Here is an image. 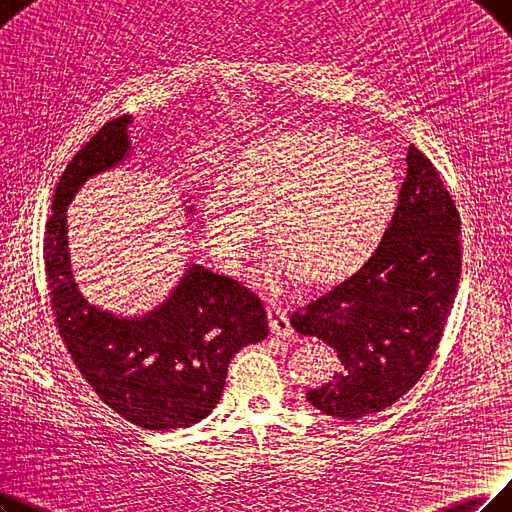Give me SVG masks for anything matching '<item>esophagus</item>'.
I'll list each match as a JSON object with an SVG mask.
<instances>
[{"label": "esophagus", "mask_w": 512, "mask_h": 512, "mask_svg": "<svg viewBox=\"0 0 512 512\" xmlns=\"http://www.w3.org/2000/svg\"><path fill=\"white\" fill-rule=\"evenodd\" d=\"M269 321H271L273 336H277V338H294L296 336L288 315H285L281 309H277V306H269Z\"/></svg>", "instance_id": "obj_1"}]
</instances>
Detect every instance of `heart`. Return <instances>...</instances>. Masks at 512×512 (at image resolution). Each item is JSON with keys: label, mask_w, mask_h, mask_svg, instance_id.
I'll use <instances>...</instances> for the list:
<instances>
[{"label": "heart", "mask_w": 512, "mask_h": 512, "mask_svg": "<svg viewBox=\"0 0 512 512\" xmlns=\"http://www.w3.org/2000/svg\"><path fill=\"white\" fill-rule=\"evenodd\" d=\"M399 182L380 149L338 130H292L241 147L203 201L210 248L224 271H239L264 218L273 248L258 277L281 288L330 283L357 269L380 243Z\"/></svg>", "instance_id": "b5f03b06"}]
</instances>
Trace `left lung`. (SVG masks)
I'll list each match as a JSON object with an SVG mask.
<instances>
[{
  "mask_svg": "<svg viewBox=\"0 0 512 512\" xmlns=\"http://www.w3.org/2000/svg\"><path fill=\"white\" fill-rule=\"evenodd\" d=\"M405 161L397 210L374 254L290 317L298 334L338 353L332 380L306 393L325 416L357 420L403 397L426 372L454 306L460 214L431 159L412 145Z\"/></svg>",
  "mask_w": 512,
  "mask_h": 512,
  "instance_id": "1",
  "label": "left lung"
}]
</instances>
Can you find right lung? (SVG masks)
Here are the masks:
<instances>
[{
	"label": "right lung",
	"mask_w": 512,
	"mask_h": 512,
	"mask_svg": "<svg viewBox=\"0 0 512 512\" xmlns=\"http://www.w3.org/2000/svg\"><path fill=\"white\" fill-rule=\"evenodd\" d=\"M130 124L132 115L107 121L60 176L46 224V275L54 323L96 395L140 428L172 431L210 416L231 359L269 336V319L258 296L201 264H189L170 296L142 315L102 311L81 294L71 269L67 206L86 180L130 157Z\"/></svg>",
	"instance_id": "add662e5"
}]
</instances>
